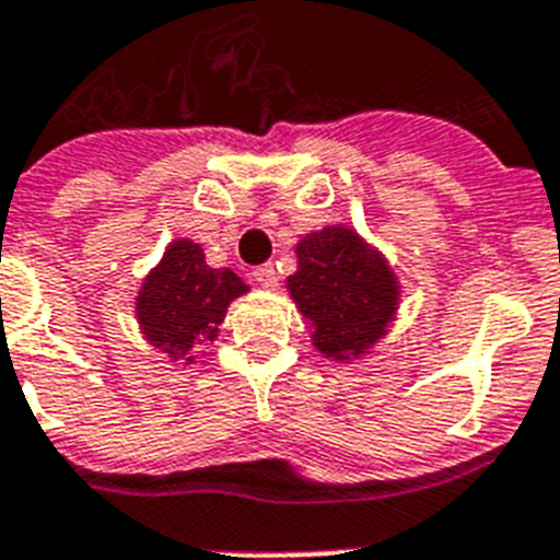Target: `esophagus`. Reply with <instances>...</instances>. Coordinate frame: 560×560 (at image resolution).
<instances>
[{
	"instance_id": "esophagus-1",
	"label": "esophagus",
	"mask_w": 560,
	"mask_h": 560,
	"mask_svg": "<svg viewBox=\"0 0 560 560\" xmlns=\"http://www.w3.org/2000/svg\"><path fill=\"white\" fill-rule=\"evenodd\" d=\"M253 279H256V284H261V288H267V290L279 288V270H276V267H272V265L256 267V272H253Z\"/></svg>"
}]
</instances>
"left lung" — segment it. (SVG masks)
<instances>
[{
	"label": "left lung",
	"instance_id": "left-lung-1",
	"mask_svg": "<svg viewBox=\"0 0 560 560\" xmlns=\"http://www.w3.org/2000/svg\"><path fill=\"white\" fill-rule=\"evenodd\" d=\"M295 258L299 270L288 279V290L325 357L339 362L362 357L383 339L399 290L380 253L348 226H325L299 241Z\"/></svg>",
	"mask_w": 560,
	"mask_h": 560
}]
</instances>
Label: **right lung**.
<instances>
[{
	"mask_svg": "<svg viewBox=\"0 0 560 560\" xmlns=\"http://www.w3.org/2000/svg\"><path fill=\"white\" fill-rule=\"evenodd\" d=\"M247 284L233 270H212L201 244L175 241L163 253L138 293V322L149 345L170 353L172 362H195V345L212 342L226 307Z\"/></svg>",
	"mask_w": 560,
	"mask_h": 560,
	"instance_id": "obj_1",
	"label": "right lung"
}]
</instances>
